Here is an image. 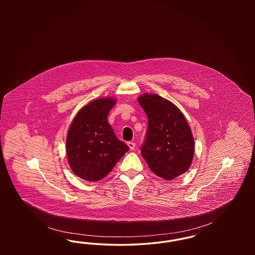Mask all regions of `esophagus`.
Listing matches in <instances>:
<instances>
[{
    "instance_id": "1",
    "label": "esophagus",
    "mask_w": 255,
    "mask_h": 255,
    "mask_svg": "<svg viewBox=\"0 0 255 255\" xmlns=\"http://www.w3.org/2000/svg\"><path fill=\"white\" fill-rule=\"evenodd\" d=\"M127 144L129 146L130 150H133V149H134V147H135V143H134L133 141H129Z\"/></svg>"
}]
</instances>
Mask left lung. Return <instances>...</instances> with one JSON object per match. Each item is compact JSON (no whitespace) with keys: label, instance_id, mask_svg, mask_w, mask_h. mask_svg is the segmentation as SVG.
<instances>
[{"label":"left lung","instance_id":"1","mask_svg":"<svg viewBox=\"0 0 255 255\" xmlns=\"http://www.w3.org/2000/svg\"><path fill=\"white\" fill-rule=\"evenodd\" d=\"M148 118L140 153L149 168L165 180L189 169L194 156V138L184 116L169 100L144 94L137 98Z\"/></svg>","mask_w":255,"mask_h":255}]
</instances>
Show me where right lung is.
<instances>
[{"label": "right lung", "instance_id": "1", "mask_svg": "<svg viewBox=\"0 0 255 255\" xmlns=\"http://www.w3.org/2000/svg\"><path fill=\"white\" fill-rule=\"evenodd\" d=\"M114 98L93 100L74 117L66 140L67 158L73 173L89 182L106 177L129 150L118 139L107 121Z\"/></svg>", "mask_w": 255, "mask_h": 255}]
</instances>
